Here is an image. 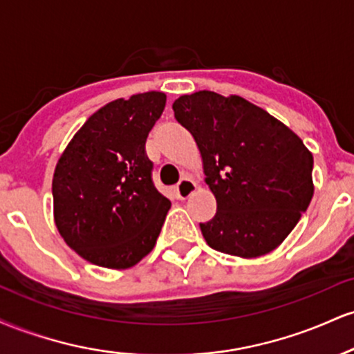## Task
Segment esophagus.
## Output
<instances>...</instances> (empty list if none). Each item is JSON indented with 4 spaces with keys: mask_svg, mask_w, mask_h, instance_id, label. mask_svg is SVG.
I'll return each instance as SVG.
<instances>
[{
    "mask_svg": "<svg viewBox=\"0 0 354 354\" xmlns=\"http://www.w3.org/2000/svg\"><path fill=\"white\" fill-rule=\"evenodd\" d=\"M194 188H196V185H194L193 180H189V178H183V180L178 183V186H176L178 198H180V200H186V198L193 193Z\"/></svg>",
    "mask_w": 354,
    "mask_h": 354,
    "instance_id": "esophagus-1",
    "label": "esophagus"
}]
</instances>
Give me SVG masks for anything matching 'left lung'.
<instances>
[{
    "label": "left lung",
    "instance_id": "1",
    "mask_svg": "<svg viewBox=\"0 0 354 354\" xmlns=\"http://www.w3.org/2000/svg\"><path fill=\"white\" fill-rule=\"evenodd\" d=\"M200 148L216 214L200 223L221 253L258 258L284 241L313 198V154L270 113L236 95L198 91L173 103Z\"/></svg>",
    "mask_w": 354,
    "mask_h": 354
}]
</instances>
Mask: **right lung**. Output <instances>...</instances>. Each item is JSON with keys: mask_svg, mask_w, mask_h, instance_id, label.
<instances>
[{"mask_svg": "<svg viewBox=\"0 0 354 354\" xmlns=\"http://www.w3.org/2000/svg\"><path fill=\"white\" fill-rule=\"evenodd\" d=\"M165 104L161 91L111 101L88 118L56 163V228L93 265L126 270L156 245L171 203L154 188L145 145Z\"/></svg>", "mask_w": 354, "mask_h": 354, "instance_id": "1", "label": "right lung"}]
</instances>
